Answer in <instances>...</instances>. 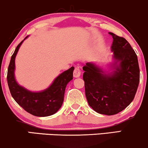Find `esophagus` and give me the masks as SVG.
<instances>
[{"instance_id":"1","label":"esophagus","mask_w":148,"mask_h":148,"mask_svg":"<svg viewBox=\"0 0 148 148\" xmlns=\"http://www.w3.org/2000/svg\"><path fill=\"white\" fill-rule=\"evenodd\" d=\"M81 72L79 70V67H75V70L73 71V76L75 77H79L80 76Z\"/></svg>"}]
</instances>
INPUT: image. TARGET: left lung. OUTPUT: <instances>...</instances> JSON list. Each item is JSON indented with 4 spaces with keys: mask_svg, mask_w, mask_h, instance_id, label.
Segmentation results:
<instances>
[{
    "mask_svg": "<svg viewBox=\"0 0 148 148\" xmlns=\"http://www.w3.org/2000/svg\"><path fill=\"white\" fill-rule=\"evenodd\" d=\"M109 34L113 37L111 48L115 71L106 74L95 64L88 62L83 66V79L90 107L99 114L111 116L132 102L139 84L140 70L137 55L129 42L114 33Z\"/></svg>",
    "mask_w": 148,
    "mask_h": 148,
    "instance_id": "obj_1",
    "label": "left lung"
}]
</instances>
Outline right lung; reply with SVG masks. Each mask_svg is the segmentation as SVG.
Listing matches in <instances>:
<instances>
[{"mask_svg":"<svg viewBox=\"0 0 148 148\" xmlns=\"http://www.w3.org/2000/svg\"><path fill=\"white\" fill-rule=\"evenodd\" d=\"M23 41V40L16 48L8 66L7 79L10 93L15 101L32 115L39 117L51 116L62 107L66 85L73 78L74 67H71L69 70L60 74L53 84L44 91H29L19 86L14 77L15 57Z\"/></svg>","mask_w":148,"mask_h":148,"instance_id":"add662e5","label":"right lung"}]
</instances>
